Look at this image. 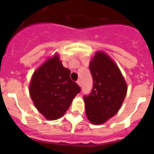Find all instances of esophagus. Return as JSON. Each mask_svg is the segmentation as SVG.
Listing matches in <instances>:
<instances>
[{
	"mask_svg": "<svg viewBox=\"0 0 154 154\" xmlns=\"http://www.w3.org/2000/svg\"><path fill=\"white\" fill-rule=\"evenodd\" d=\"M77 84H78V85H79V86H81V85H82L81 79H78V80H77Z\"/></svg>",
	"mask_w": 154,
	"mask_h": 154,
	"instance_id": "esophagus-1",
	"label": "esophagus"
}]
</instances>
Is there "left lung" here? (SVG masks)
I'll return each mask as SVG.
<instances>
[{"label": "left lung", "instance_id": "left-lung-1", "mask_svg": "<svg viewBox=\"0 0 154 154\" xmlns=\"http://www.w3.org/2000/svg\"><path fill=\"white\" fill-rule=\"evenodd\" d=\"M93 85L84 96L85 113L93 124H102L119 111L127 86L115 62L103 52H97L89 64Z\"/></svg>", "mask_w": 154, "mask_h": 154}]
</instances>
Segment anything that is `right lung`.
<instances>
[{
	"label": "right lung",
	"mask_w": 154,
	"mask_h": 154,
	"mask_svg": "<svg viewBox=\"0 0 154 154\" xmlns=\"http://www.w3.org/2000/svg\"><path fill=\"white\" fill-rule=\"evenodd\" d=\"M70 73L58 55L49 58L34 72L30 96L37 109L47 119L62 116L81 91L79 85L70 79Z\"/></svg>",
	"instance_id": "right-lung-1"
}]
</instances>
